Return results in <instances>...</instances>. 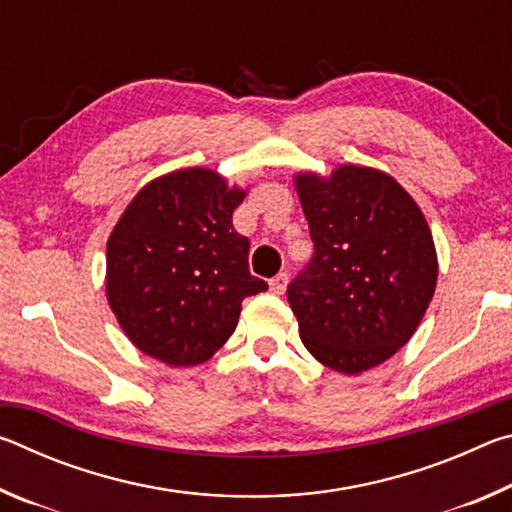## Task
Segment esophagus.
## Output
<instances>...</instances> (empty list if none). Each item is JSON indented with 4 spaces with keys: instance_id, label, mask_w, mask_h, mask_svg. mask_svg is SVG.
<instances>
[{
    "instance_id": "1",
    "label": "esophagus",
    "mask_w": 512,
    "mask_h": 512,
    "mask_svg": "<svg viewBox=\"0 0 512 512\" xmlns=\"http://www.w3.org/2000/svg\"><path fill=\"white\" fill-rule=\"evenodd\" d=\"M271 291L277 293V296H282L284 291H287V284H289V275L287 273H277L271 282Z\"/></svg>"
}]
</instances>
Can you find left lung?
<instances>
[{
  "label": "left lung",
  "mask_w": 512,
  "mask_h": 512,
  "mask_svg": "<svg viewBox=\"0 0 512 512\" xmlns=\"http://www.w3.org/2000/svg\"><path fill=\"white\" fill-rule=\"evenodd\" d=\"M296 189L314 241L287 289L300 339L323 366L359 375L409 343L429 307L438 280L431 230L384 171L298 173Z\"/></svg>",
  "instance_id": "8db88e82"
}]
</instances>
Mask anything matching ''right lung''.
I'll return each mask as SVG.
<instances>
[{
  "mask_svg": "<svg viewBox=\"0 0 512 512\" xmlns=\"http://www.w3.org/2000/svg\"><path fill=\"white\" fill-rule=\"evenodd\" d=\"M246 192L189 167L142 187L106 250V293L137 350L198 366L235 332L241 300L268 289L250 275V241L232 225Z\"/></svg>",
  "mask_w": 512,
  "mask_h": 512,
  "instance_id": "add662e5",
  "label": "right lung"
}]
</instances>
